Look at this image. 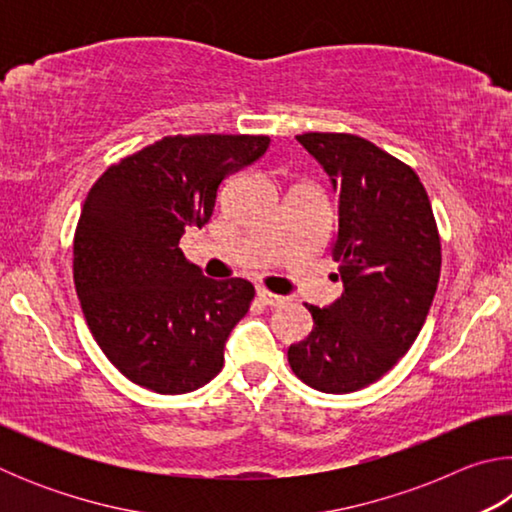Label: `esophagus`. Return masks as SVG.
Returning a JSON list of instances; mask_svg holds the SVG:
<instances>
[{
  "label": "esophagus",
  "mask_w": 512,
  "mask_h": 512,
  "mask_svg": "<svg viewBox=\"0 0 512 512\" xmlns=\"http://www.w3.org/2000/svg\"><path fill=\"white\" fill-rule=\"evenodd\" d=\"M257 298H259V302H264V305H268V307L284 305V298L282 296H277V293H271V291H266V289H259L257 291Z\"/></svg>",
  "instance_id": "34e87169"
}]
</instances>
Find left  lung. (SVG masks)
I'll use <instances>...</instances> for the list:
<instances>
[{
	"label": "left lung",
	"mask_w": 512,
	"mask_h": 512,
	"mask_svg": "<svg viewBox=\"0 0 512 512\" xmlns=\"http://www.w3.org/2000/svg\"><path fill=\"white\" fill-rule=\"evenodd\" d=\"M339 194L343 296L307 305L314 329L289 348L293 375L323 393H354L400 361L427 320L440 280V235L418 173L352 133H302Z\"/></svg>",
	"instance_id": "left-lung-1"
}]
</instances>
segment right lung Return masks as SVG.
I'll list each match as a JSON object with an SVG mask.
<instances>
[{
    "label": "right lung",
    "instance_id": "add662e5",
    "mask_svg": "<svg viewBox=\"0 0 512 512\" xmlns=\"http://www.w3.org/2000/svg\"><path fill=\"white\" fill-rule=\"evenodd\" d=\"M268 135H167L101 173L74 232V287L90 332L133 384L205 386L255 298L244 277L210 280L178 248L210 221L221 180L262 158Z\"/></svg>",
    "mask_w": 512,
    "mask_h": 512
}]
</instances>
